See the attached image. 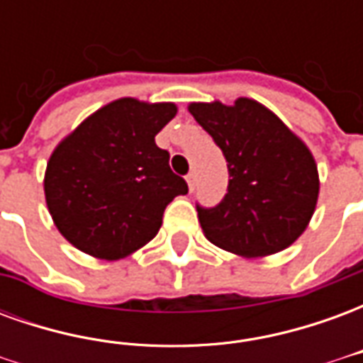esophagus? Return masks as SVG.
<instances>
[{
    "label": "esophagus",
    "instance_id": "esophagus-1",
    "mask_svg": "<svg viewBox=\"0 0 363 363\" xmlns=\"http://www.w3.org/2000/svg\"><path fill=\"white\" fill-rule=\"evenodd\" d=\"M186 182H189V189L194 190V186H196V173L186 174Z\"/></svg>",
    "mask_w": 363,
    "mask_h": 363
}]
</instances>
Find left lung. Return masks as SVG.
Instances as JSON below:
<instances>
[{
    "label": "left lung",
    "mask_w": 363,
    "mask_h": 363,
    "mask_svg": "<svg viewBox=\"0 0 363 363\" xmlns=\"http://www.w3.org/2000/svg\"><path fill=\"white\" fill-rule=\"evenodd\" d=\"M189 111L228 161V194L216 208L196 206L208 241L247 259L284 251L309 225L319 198L309 147L247 96L231 106L190 103Z\"/></svg>",
    "instance_id": "1"
}]
</instances>
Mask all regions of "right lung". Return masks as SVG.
Masks as SVG:
<instances>
[{"mask_svg":"<svg viewBox=\"0 0 363 363\" xmlns=\"http://www.w3.org/2000/svg\"><path fill=\"white\" fill-rule=\"evenodd\" d=\"M174 114V103L124 96L93 112L52 151L46 206L75 249L118 260L157 235L167 204L189 192L169 167V151L155 143Z\"/></svg>","mask_w":363,"mask_h":363,"instance_id":"right-lung-1","label":"right lung"}]
</instances>
